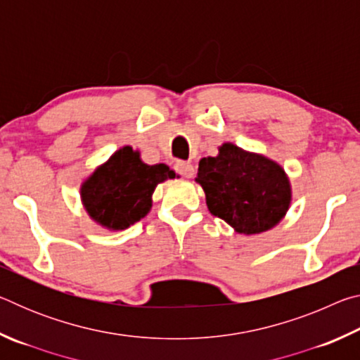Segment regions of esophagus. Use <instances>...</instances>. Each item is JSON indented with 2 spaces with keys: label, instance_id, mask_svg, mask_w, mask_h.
Here are the masks:
<instances>
[{
  "label": "esophagus",
  "instance_id": "1",
  "mask_svg": "<svg viewBox=\"0 0 360 360\" xmlns=\"http://www.w3.org/2000/svg\"><path fill=\"white\" fill-rule=\"evenodd\" d=\"M174 169H176V173L181 174V176H184V178H192L193 173H195V168H193L192 163L184 162V160L176 162L174 163Z\"/></svg>",
  "mask_w": 360,
  "mask_h": 360
}]
</instances>
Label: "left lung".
<instances>
[{
    "label": "left lung",
    "mask_w": 360,
    "mask_h": 360,
    "mask_svg": "<svg viewBox=\"0 0 360 360\" xmlns=\"http://www.w3.org/2000/svg\"><path fill=\"white\" fill-rule=\"evenodd\" d=\"M212 216L224 219L238 233H260L281 221L292 192L284 169L270 158L225 143L217 157L198 163L197 179Z\"/></svg>",
    "instance_id": "8db88e82"
}]
</instances>
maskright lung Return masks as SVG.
<instances>
[{
	"label": "right lung",
	"instance_id": "add662e5",
	"mask_svg": "<svg viewBox=\"0 0 360 360\" xmlns=\"http://www.w3.org/2000/svg\"><path fill=\"white\" fill-rule=\"evenodd\" d=\"M165 163L146 165L130 146L114 152L81 187L89 216L109 230H124L150 211L157 184L174 178Z\"/></svg>",
	"mask_w": 360,
	"mask_h": 360
}]
</instances>
